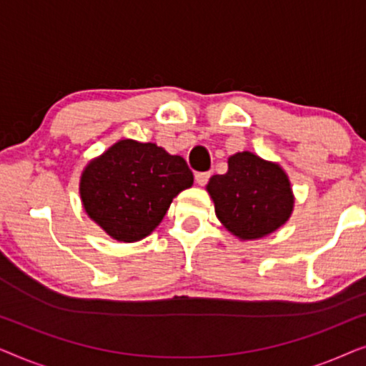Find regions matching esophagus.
<instances>
[{
	"label": "esophagus",
	"mask_w": 366,
	"mask_h": 366,
	"mask_svg": "<svg viewBox=\"0 0 366 366\" xmlns=\"http://www.w3.org/2000/svg\"><path fill=\"white\" fill-rule=\"evenodd\" d=\"M194 179H197V183L199 184V187H204V184H207L208 179H209V173L208 172L197 173V174H194Z\"/></svg>",
	"instance_id": "obj_1"
}]
</instances>
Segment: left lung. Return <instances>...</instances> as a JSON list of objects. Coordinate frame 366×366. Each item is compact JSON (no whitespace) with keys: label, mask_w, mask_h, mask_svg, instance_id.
Wrapping results in <instances>:
<instances>
[{"label":"left lung","mask_w":366,"mask_h":366,"mask_svg":"<svg viewBox=\"0 0 366 366\" xmlns=\"http://www.w3.org/2000/svg\"><path fill=\"white\" fill-rule=\"evenodd\" d=\"M207 192L223 227L239 239L277 232L292 217L295 197L278 163L242 152L228 158V172L209 178Z\"/></svg>","instance_id":"8db88e82"}]
</instances>
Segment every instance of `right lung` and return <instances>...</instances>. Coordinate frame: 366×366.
<instances>
[{
    "label": "right lung",
    "instance_id": "obj_1",
    "mask_svg": "<svg viewBox=\"0 0 366 366\" xmlns=\"http://www.w3.org/2000/svg\"><path fill=\"white\" fill-rule=\"evenodd\" d=\"M192 184L193 173L182 157L154 143L119 139L83 169L79 197L109 237L133 243L148 237L173 198Z\"/></svg>",
    "mask_w": 366,
    "mask_h": 366
}]
</instances>
